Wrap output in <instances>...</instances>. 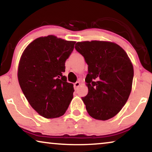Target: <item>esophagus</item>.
I'll return each mask as SVG.
<instances>
[{
	"mask_svg": "<svg viewBox=\"0 0 152 152\" xmlns=\"http://www.w3.org/2000/svg\"><path fill=\"white\" fill-rule=\"evenodd\" d=\"M80 86V82H75V84H74V88H75V90H76V89L78 87Z\"/></svg>",
	"mask_w": 152,
	"mask_h": 152,
	"instance_id": "obj_1",
	"label": "esophagus"
}]
</instances>
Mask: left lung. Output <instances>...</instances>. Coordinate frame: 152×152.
Masks as SVG:
<instances>
[{"instance_id": "obj_1", "label": "left lung", "mask_w": 152, "mask_h": 152, "mask_svg": "<svg viewBox=\"0 0 152 152\" xmlns=\"http://www.w3.org/2000/svg\"><path fill=\"white\" fill-rule=\"evenodd\" d=\"M76 50L88 64V92L82 97L89 115L107 120L119 113L132 91L134 68L126 52L115 43L77 42Z\"/></svg>"}]
</instances>
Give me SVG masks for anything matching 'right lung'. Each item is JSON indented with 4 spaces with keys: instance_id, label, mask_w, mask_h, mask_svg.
Returning <instances> with one entry per match:
<instances>
[{
    "instance_id": "1",
    "label": "right lung",
    "mask_w": 152,
    "mask_h": 152,
    "mask_svg": "<svg viewBox=\"0 0 152 152\" xmlns=\"http://www.w3.org/2000/svg\"><path fill=\"white\" fill-rule=\"evenodd\" d=\"M75 43L54 35L41 37L30 43L20 57V88L31 107L45 118L63 115L73 97V84L62 73Z\"/></svg>"
}]
</instances>
